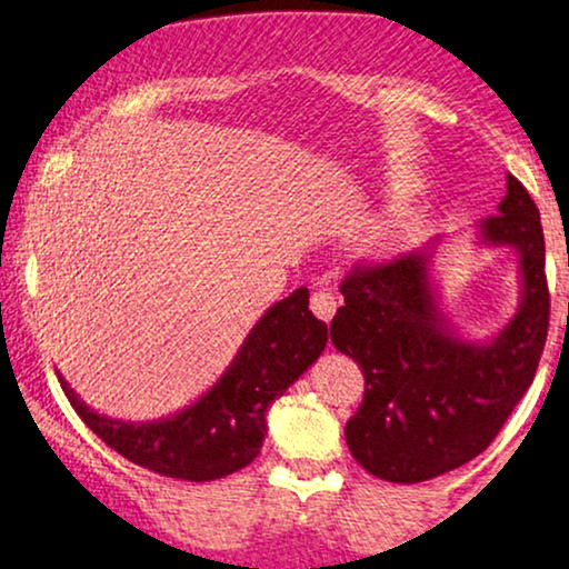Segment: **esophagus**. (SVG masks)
<instances>
[{"mask_svg": "<svg viewBox=\"0 0 569 569\" xmlns=\"http://www.w3.org/2000/svg\"><path fill=\"white\" fill-rule=\"evenodd\" d=\"M309 307H312L315 318L322 320V322H330V320H333V315H336L338 301H336L333 293L320 289V291L312 293V299H309Z\"/></svg>", "mask_w": 569, "mask_h": 569, "instance_id": "34e87169", "label": "esophagus"}]
</instances>
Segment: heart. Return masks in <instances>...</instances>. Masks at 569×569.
<instances>
[{"instance_id":"b5f03b06","label":"heart","mask_w":569,"mask_h":569,"mask_svg":"<svg viewBox=\"0 0 569 569\" xmlns=\"http://www.w3.org/2000/svg\"><path fill=\"white\" fill-rule=\"evenodd\" d=\"M399 239H401V236L397 231H386L383 236H380V249L391 251L399 243Z\"/></svg>"}]
</instances>
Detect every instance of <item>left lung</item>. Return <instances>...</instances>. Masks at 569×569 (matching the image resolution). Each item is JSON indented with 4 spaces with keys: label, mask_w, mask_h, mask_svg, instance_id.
<instances>
[{
    "label": "left lung",
    "mask_w": 569,
    "mask_h": 569,
    "mask_svg": "<svg viewBox=\"0 0 569 569\" xmlns=\"http://www.w3.org/2000/svg\"><path fill=\"white\" fill-rule=\"evenodd\" d=\"M496 210L476 226V243L512 249L520 305L483 341L465 338L443 315L433 280L441 236L341 283L330 341L365 376V399L343 433L380 480L422 483L476 459L533 383L549 330L541 214L515 176Z\"/></svg>",
    "instance_id": "1"
}]
</instances>
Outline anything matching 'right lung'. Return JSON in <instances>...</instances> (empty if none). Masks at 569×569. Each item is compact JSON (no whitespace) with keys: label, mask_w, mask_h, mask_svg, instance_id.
I'll return each mask as SVG.
<instances>
[{"label":"right lung","mask_w":569,"mask_h":569,"mask_svg":"<svg viewBox=\"0 0 569 569\" xmlns=\"http://www.w3.org/2000/svg\"><path fill=\"white\" fill-rule=\"evenodd\" d=\"M326 343L328 326L309 309V291L297 289L254 322L210 391L160 420L99 415L60 372L57 378L78 417L120 457L164 478L204 483L231 476L260 455L270 405L318 362Z\"/></svg>","instance_id":"right-lung-1"}]
</instances>
